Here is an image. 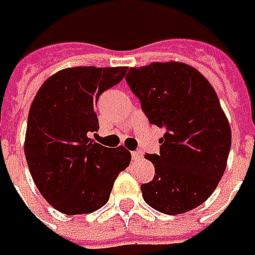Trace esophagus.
I'll return each mask as SVG.
<instances>
[{
    "label": "esophagus",
    "mask_w": 255,
    "mask_h": 255,
    "mask_svg": "<svg viewBox=\"0 0 255 255\" xmlns=\"http://www.w3.org/2000/svg\"><path fill=\"white\" fill-rule=\"evenodd\" d=\"M142 156H143L142 150H133V152H132V159L133 160H140L142 159Z\"/></svg>",
    "instance_id": "esophagus-1"
}]
</instances>
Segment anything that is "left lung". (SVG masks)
I'll return each mask as SVG.
<instances>
[{
	"label": "left lung",
	"mask_w": 255,
	"mask_h": 255,
	"mask_svg": "<svg viewBox=\"0 0 255 255\" xmlns=\"http://www.w3.org/2000/svg\"><path fill=\"white\" fill-rule=\"evenodd\" d=\"M126 82L152 125L165 129L159 153H146L155 176L142 184L149 207L184 214L205 202L223 178L231 128L210 82L184 63L129 69Z\"/></svg>",
	"instance_id": "1"
}]
</instances>
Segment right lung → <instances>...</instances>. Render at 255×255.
<instances>
[{
	"instance_id": "1",
	"label": "right lung",
	"mask_w": 255,
	"mask_h": 255,
	"mask_svg": "<svg viewBox=\"0 0 255 255\" xmlns=\"http://www.w3.org/2000/svg\"><path fill=\"white\" fill-rule=\"evenodd\" d=\"M126 70L64 69L48 77L32 100L24 143L28 169L45 201L66 215L102 208L129 166V150L90 139L99 130V97L121 83Z\"/></svg>"
}]
</instances>
